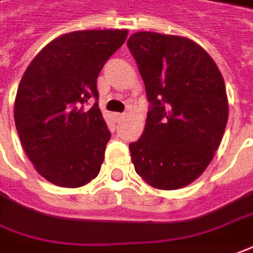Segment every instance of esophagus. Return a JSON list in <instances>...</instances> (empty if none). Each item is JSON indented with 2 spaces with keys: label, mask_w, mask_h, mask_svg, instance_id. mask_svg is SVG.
<instances>
[{
  "label": "esophagus",
  "mask_w": 253,
  "mask_h": 253,
  "mask_svg": "<svg viewBox=\"0 0 253 253\" xmlns=\"http://www.w3.org/2000/svg\"><path fill=\"white\" fill-rule=\"evenodd\" d=\"M125 116H126V113H115V118L118 120H122Z\"/></svg>",
  "instance_id": "34e87169"
}]
</instances>
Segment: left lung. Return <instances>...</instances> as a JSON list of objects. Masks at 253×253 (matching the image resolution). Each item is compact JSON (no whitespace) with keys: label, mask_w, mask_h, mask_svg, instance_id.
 I'll list each match as a JSON object with an SVG mask.
<instances>
[{"label":"left lung","mask_w":253,"mask_h":253,"mask_svg":"<svg viewBox=\"0 0 253 253\" xmlns=\"http://www.w3.org/2000/svg\"><path fill=\"white\" fill-rule=\"evenodd\" d=\"M151 108L144 133L128 145L137 174L158 190H178L212 162L228 119L224 79L195 41L155 32L127 40Z\"/></svg>","instance_id":"1"}]
</instances>
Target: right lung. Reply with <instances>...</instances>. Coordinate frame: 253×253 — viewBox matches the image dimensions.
Here are the masks:
<instances>
[{"label":"right lung","mask_w":253,"mask_h":253,"mask_svg":"<svg viewBox=\"0 0 253 253\" xmlns=\"http://www.w3.org/2000/svg\"><path fill=\"white\" fill-rule=\"evenodd\" d=\"M126 29L77 30L48 42L30 62L13 118L26 155L47 181L77 188L98 176L111 138L98 102L97 79L127 37Z\"/></svg>","instance_id":"obj_1"}]
</instances>
